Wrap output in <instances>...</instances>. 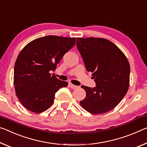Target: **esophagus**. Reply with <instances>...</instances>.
<instances>
[{"instance_id":"obj_1","label":"esophagus","mask_w":147,"mask_h":147,"mask_svg":"<svg viewBox=\"0 0 147 147\" xmlns=\"http://www.w3.org/2000/svg\"><path fill=\"white\" fill-rule=\"evenodd\" d=\"M69 85L70 87H71V88H72V89H76V88H78V86L74 85V84H72V83H69Z\"/></svg>"}]
</instances>
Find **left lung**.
Masks as SVG:
<instances>
[{
	"instance_id": "obj_1",
	"label": "left lung",
	"mask_w": 147,
	"mask_h": 147,
	"mask_svg": "<svg viewBox=\"0 0 147 147\" xmlns=\"http://www.w3.org/2000/svg\"><path fill=\"white\" fill-rule=\"evenodd\" d=\"M76 46L96 86H82L86 97L80 105L93 115L111 111L119 104L129 86V61L120 49L102 38H77Z\"/></svg>"
}]
</instances>
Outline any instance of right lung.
<instances>
[{"label":"right lung","mask_w":147,"mask_h":147,"mask_svg":"<svg viewBox=\"0 0 147 147\" xmlns=\"http://www.w3.org/2000/svg\"><path fill=\"white\" fill-rule=\"evenodd\" d=\"M76 38L49 35L30 42L18 55L13 73L16 96L24 107L34 113L47 110L55 94L68 83L54 74L57 65L73 47Z\"/></svg>","instance_id":"add662e5"}]
</instances>
